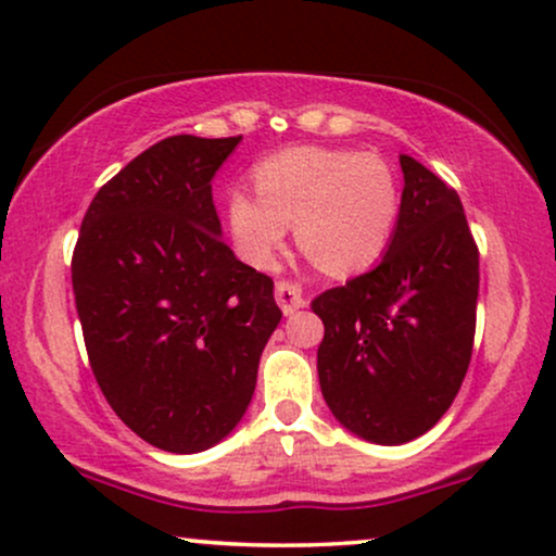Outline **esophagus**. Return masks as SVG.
<instances>
[{"label": "esophagus", "instance_id": "1", "mask_svg": "<svg viewBox=\"0 0 556 556\" xmlns=\"http://www.w3.org/2000/svg\"><path fill=\"white\" fill-rule=\"evenodd\" d=\"M274 298H277V305L282 307L285 315H292L294 311H300L302 307L300 287L294 282H279L274 287Z\"/></svg>", "mask_w": 556, "mask_h": 556}]
</instances>
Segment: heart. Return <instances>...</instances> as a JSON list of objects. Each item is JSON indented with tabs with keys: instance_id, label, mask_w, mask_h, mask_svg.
I'll return each instance as SVG.
<instances>
[{
	"instance_id": "b5f03b06",
	"label": "heart",
	"mask_w": 556,
	"mask_h": 556,
	"mask_svg": "<svg viewBox=\"0 0 556 556\" xmlns=\"http://www.w3.org/2000/svg\"><path fill=\"white\" fill-rule=\"evenodd\" d=\"M254 189H233L226 200L230 241L254 269H269L294 226L300 249L323 271H362L384 254L400 215L395 174L371 153L279 151L256 164Z\"/></svg>"
}]
</instances>
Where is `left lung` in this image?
<instances>
[{"mask_svg":"<svg viewBox=\"0 0 556 556\" xmlns=\"http://www.w3.org/2000/svg\"><path fill=\"white\" fill-rule=\"evenodd\" d=\"M403 200L375 269L313 300L323 397L336 420L375 444L418 439L454 403L472 359L480 251L459 194L400 156Z\"/></svg>","mask_w":556,"mask_h":556,"instance_id":"8db88e82","label":"left lung"}]
</instances>
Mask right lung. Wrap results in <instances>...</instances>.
<instances>
[{
  "mask_svg": "<svg viewBox=\"0 0 556 556\" xmlns=\"http://www.w3.org/2000/svg\"><path fill=\"white\" fill-rule=\"evenodd\" d=\"M241 136H172L112 177L72 258L84 343L112 410L151 446L194 454L238 426L279 326L266 274L220 238L213 177Z\"/></svg>",
  "mask_w": 556,
  "mask_h": 556,
  "instance_id": "1",
  "label": "right lung"
}]
</instances>
